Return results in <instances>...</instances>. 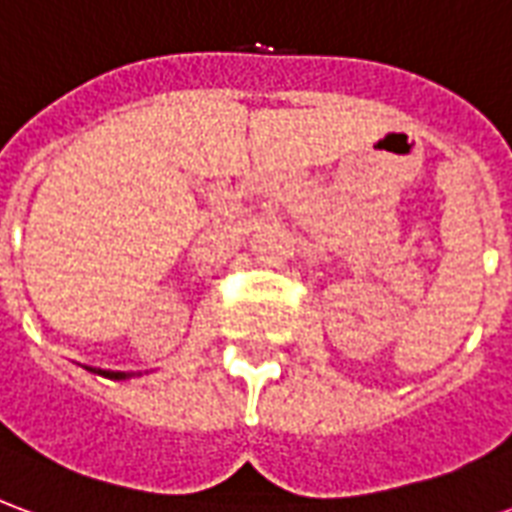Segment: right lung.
<instances>
[{
	"instance_id": "obj_1",
	"label": "right lung",
	"mask_w": 512,
	"mask_h": 512,
	"mask_svg": "<svg viewBox=\"0 0 512 512\" xmlns=\"http://www.w3.org/2000/svg\"><path fill=\"white\" fill-rule=\"evenodd\" d=\"M90 373H98V376H104V378H115V381H123V378H128L131 373H115V370H93V367H87Z\"/></svg>"
}]
</instances>
